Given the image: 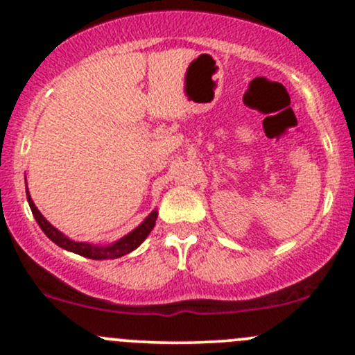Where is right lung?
<instances>
[{
  "label": "right lung",
  "instance_id": "obj_1",
  "mask_svg": "<svg viewBox=\"0 0 355 355\" xmlns=\"http://www.w3.org/2000/svg\"><path fill=\"white\" fill-rule=\"evenodd\" d=\"M26 197H28V203H30V209H31V211H33V217L36 218V222H38L40 229L46 234L48 239L53 240L56 245L64 248V250L75 252V254L83 255V257H87V259H93V260L118 259V257L126 255V254H130L132 250H135V248L140 245V243L144 242L146 237H148V234L155 227V220H157V217H158V211L153 210L152 214H150L148 217L144 220V223H141V225H138L135 230L130 232L128 235H125L123 239L118 240V242L113 243V245L96 247V245H89V243H83V242H73V240L64 237L61 232L56 230L55 227H53L51 223L48 222V220L44 218L42 214H40V210L36 209L33 200H31L30 193H28V189H26Z\"/></svg>",
  "mask_w": 355,
  "mask_h": 355
}]
</instances>
